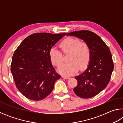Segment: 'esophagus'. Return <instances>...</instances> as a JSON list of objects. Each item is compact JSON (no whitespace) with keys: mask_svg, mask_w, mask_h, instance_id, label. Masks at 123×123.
Masks as SVG:
<instances>
[{"mask_svg":"<svg viewBox=\"0 0 123 123\" xmlns=\"http://www.w3.org/2000/svg\"><path fill=\"white\" fill-rule=\"evenodd\" d=\"M62 77L63 78H64V79H69L70 77L69 76H67V75H62Z\"/></svg>","mask_w":123,"mask_h":123,"instance_id":"esophagus-1","label":"esophagus"}]
</instances>
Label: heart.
Returning a JSON list of instances; mask_svg holds the SVG:
<instances>
[{"label":"heart","instance_id":"heart-1","mask_svg":"<svg viewBox=\"0 0 123 123\" xmlns=\"http://www.w3.org/2000/svg\"><path fill=\"white\" fill-rule=\"evenodd\" d=\"M59 46L64 54H69L68 58L69 62L59 68L60 73L72 75L78 71L79 67L83 69L88 64L91 51L87 43L73 37H67L60 43ZM49 57L52 64L56 67H59L63 63V55L56 48L50 49Z\"/></svg>","mask_w":123,"mask_h":123}]
</instances>
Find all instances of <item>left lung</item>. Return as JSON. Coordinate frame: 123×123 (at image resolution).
Returning <instances> with one entry per match:
<instances>
[{
  "label": "left lung",
  "mask_w": 123,
  "mask_h": 123,
  "mask_svg": "<svg viewBox=\"0 0 123 123\" xmlns=\"http://www.w3.org/2000/svg\"><path fill=\"white\" fill-rule=\"evenodd\" d=\"M88 43L91 55L88 67L84 72L75 77L78 85L74 88L77 96L90 98L101 92L107 86L114 68L112 54L109 47L94 32L85 30L68 33Z\"/></svg>",
  "instance_id": "left-lung-1"
}]
</instances>
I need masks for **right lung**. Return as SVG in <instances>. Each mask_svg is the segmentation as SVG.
I'll return each instance as SVG.
<instances>
[{
	"label": "right lung",
	"instance_id": "right-lung-1",
	"mask_svg": "<svg viewBox=\"0 0 123 123\" xmlns=\"http://www.w3.org/2000/svg\"><path fill=\"white\" fill-rule=\"evenodd\" d=\"M66 35L35 33L26 37L16 49L11 71L17 88L27 98L40 100L53 91L61 75L52 65L49 51Z\"/></svg>",
	"mask_w": 123,
	"mask_h": 123
}]
</instances>
